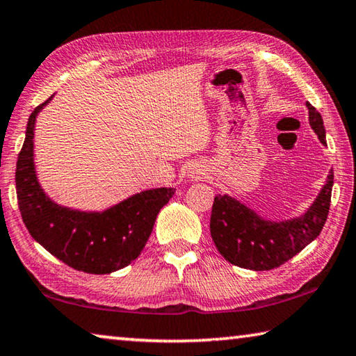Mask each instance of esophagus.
Instances as JSON below:
<instances>
[{
	"label": "esophagus",
	"mask_w": 356,
	"mask_h": 356,
	"mask_svg": "<svg viewBox=\"0 0 356 356\" xmlns=\"http://www.w3.org/2000/svg\"><path fill=\"white\" fill-rule=\"evenodd\" d=\"M202 174L204 172L201 170H193L190 176H191V179H196L197 180V179H202Z\"/></svg>",
	"instance_id": "34e87169"
}]
</instances>
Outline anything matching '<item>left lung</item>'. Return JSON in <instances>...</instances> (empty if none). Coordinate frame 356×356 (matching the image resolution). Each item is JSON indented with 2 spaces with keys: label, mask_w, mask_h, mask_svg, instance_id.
Returning <instances> with one entry per match:
<instances>
[{
  "label": "left lung",
  "mask_w": 356,
  "mask_h": 356,
  "mask_svg": "<svg viewBox=\"0 0 356 356\" xmlns=\"http://www.w3.org/2000/svg\"><path fill=\"white\" fill-rule=\"evenodd\" d=\"M306 106L312 130L327 146L321 113L311 104ZM333 177L330 171L327 184L305 215L280 222L262 220L236 197L216 195L210 216V234L216 250L227 262L242 268L264 272L280 267L321 234L328 216Z\"/></svg>",
  "instance_id": "obj_1"
}]
</instances>
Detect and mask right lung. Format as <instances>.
Instances as JSON below:
<instances>
[{
    "label": "right lung",
    "instance_id": "1",
    "mask_svg": "<svg viewBox=\"0 0 356 356\" xmlns=\"http://www.w3.org/2000/svg\"><path fill=\"white\" fill-rule=\"evenodd\" d=\"M51 99L53 95L34 108L29 116L25 143L17 161L15 186L23 222L35 242L78 272H116L141 254L156 215L176 190L136 193L104 212H80L53 202L35 176L33 143L35 118Z\"/></svg>",
    "mask_w": 356,
    "mask_h": 356
}]
</instances>
